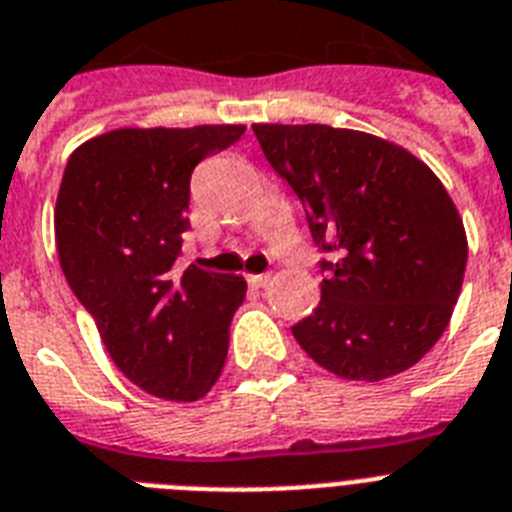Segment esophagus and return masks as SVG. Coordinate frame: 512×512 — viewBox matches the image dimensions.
Instances as JSON below:
<instances>
[{
  "label": "esophagus",
  "mask_w": 512,
  "mask_h": 512,
  "mask_svg": "<svg viewBox=\"0 0 512 512\" xmlns=\"http://www.w3.org/2000/svg\"><path fill=\"white\" fill-rule=\"evenodd\" d=\"M246 280L251 287H266L269 282H272V274H266V272L264 274H248Z\"/></svg>",
  "instance_id": "esophagus-1"
}]
</instances>
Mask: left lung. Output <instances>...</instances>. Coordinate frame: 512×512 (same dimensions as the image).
<instances>
[{
	"label": "left lung",
	"instance_id": "8db88e82",
	"mask_svg": "<svg viewBox=\"0 0 512 512\" xmlns=\"http://www.w3.org/2000/svg\"><path fill=\"white\" fill-rule=\"evenodd\" d=\"M266 162L306 209L322 301L293 337L342 379L411 369L442 337L466 274V232L434 172L377 135L253 125Z\"/></svg>",
	"mask_w": 512,
	"mask_h": 512
}]
</instances>
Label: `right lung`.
<instances>
[{
  "label": "right lung",
  "mask_w": 512,
  "mask_h": 512,
  "mask_svg": "<svg viewBox=\"0 0 512 512\" xmlns=\"http://www.w3.org/2000/svg\"><path fill=\"white\" fill-rule=\"evenodd\" d=\"M243 133L112 130L75 149L59 185L54 232L67 285L117 369L156 398H204L225 366L246 280L180 269L177 256L190 227V175Z\"/></svg>",
  "instance_id": "obj_1"
}]
</instances>
